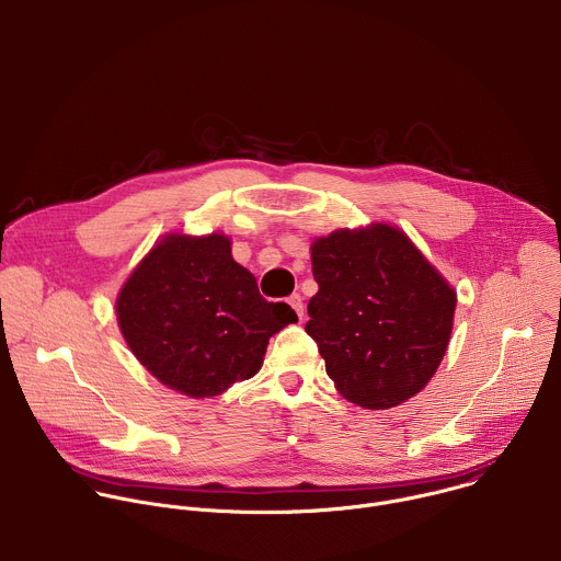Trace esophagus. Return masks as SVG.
<instances>
[{"mask_svg": "<svg viewBox=\"0 0 561 561\" xmlns=\"http://www.w3.org/2000/svg\"><path fill=\"white\" fill-rule=\"evenodd\" d=\"M288 304L295 308V312L299 314V319H304V312H306V306H304V297H301L299 293H295V295H290V297H288Z\"/></svg>", "mask_w": 561, "mask_h": 561, "instance_id": "34e87169", "label": "esophagus"}]
</instances>
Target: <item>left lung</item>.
I'll use <instances>...</instances> for the list:
<instances>
[{
  "instance_id": "left-lung-1",
  "label": "left lung",
  "mask_w": 561,
  "mask_h": 561,
  "mask_svg": "<svg viewBox=\"0 0 561 561\" xmlns=\"http://www.w3.org/2000/svg\"><path fill=\"white\" fill-rule=\"evenodd\" d=\"M312 275L306 332L341 397L388 410L419 394L445 356L456 293L410 238L388 225L334 231L312 244Z\"/></svg>"
}]
</instances>
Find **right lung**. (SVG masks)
Listing matches in <instances>:
<instances>
[{
    "mask_svg": "<svg viewBox=\"0 0 561 561\" xmlns=\"http://www.w3.org/2000/svg\"><path fill=\"white\" fill-rule=\"evenodd\" d=\"M116 314L136 358L171 390L216 397L262 367L268 339L297 321L266 301L225 236H169L123 286Z\"/></svg>",
    "mask_w": 561,
    "mask_h": 561,
    "instance_id": "add662e5",
    "label": "right lung"
}]
</instances>
